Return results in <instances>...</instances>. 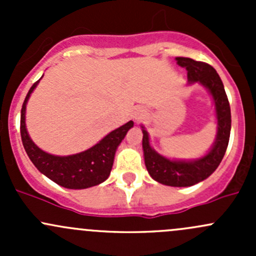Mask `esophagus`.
I'll use <instances>...</instances> for the list:
<instances>
[{"mask_svg": "<svg viewBox=\"0 0 256 256\" xmlns=\"http://www.w3.org/2000/svg\"><path fill=\"white\" fill-rule=\"evenodd\" d=\"M144 112L141 108H136L135 110H134V114H132V118L134 120L136 121V122H138V121H141L144 118Z\"/></svg>", "mask_w": 256, "mask_h": 256, "instance_id": "1", "label": "esophagus"}]
</instances>
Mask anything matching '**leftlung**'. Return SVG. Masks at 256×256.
Returning <instances> with one entry per match:
<instances>
[{
  "instance_id": "obj_1",
  "label": "left lung",
  "mask_w": 256,
  "mask_h": 256,
  "mask_svg": "<svg viewBox=\"0 0 256 256\" xmlns=\"http://www.w3.org/2000/svg\"><path fill=\"white\" fill-rule=\"evenodd\" d=\"M176 60L178 66L187 69V84L202 85L208 90L213 99L216 118V140L207 154L200 158L171 160L152 148L148 132L144 126L141 125L144 134L142 150L147 171L156 182L171 187H190L210 176L223 160L230 136V106L223 82L213 66L183 56H177Z\"/></svg>"
}]
</instances>
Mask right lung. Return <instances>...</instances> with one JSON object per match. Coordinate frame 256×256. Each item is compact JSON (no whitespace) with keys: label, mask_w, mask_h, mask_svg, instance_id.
Here are the masks:
<instances>
[{"label":"right lung","mask_w":256,"mask_h":256,"mask_svg":"<svg viewBox=\"0 0 256 256\" xmlns=\"http://www.w3.org/2000/svg\"><path fill=\"white\" fill-rule=\"evenodd\" d=\"M40 80L32 85L20 110V138L32 164L49 180L69 190H84L106 180L112 172L116 150L134 126L132 121L115 128L94 146L79 154L69 156L48 154L33 142L26 128V106Z\"/></svg>","instance_id":"right-lung-1"}]
</instances>
